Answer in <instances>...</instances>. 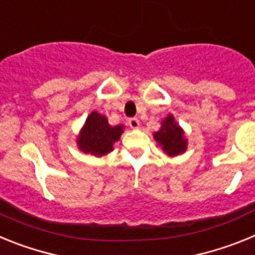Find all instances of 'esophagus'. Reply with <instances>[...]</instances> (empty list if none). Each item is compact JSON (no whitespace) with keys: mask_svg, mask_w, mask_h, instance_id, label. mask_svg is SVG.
I'll list each match as a JSON object with an SVG mask.
<instances>
[{"mask_svg":"<svg viewBox=\"0 0 255 255\" xmlns=\"http://www.w3.org/2000/svg\"><path fill=\"white\" fill-rule=\"evenodd\" d=\"M129 126L131 128V129H138L139 125H140V123H139V120L136 119V117H131V119H129Z\"/></svg>","mask_w":255,"mask_h":255,"instance_id":"34e87169","label":"esophagus"}]
</instances>
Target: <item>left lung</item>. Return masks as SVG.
<instances>
[{"mask_svg": "<svg viewBox=\"0 0 255 255\" xmlns=\"http://www.w3.org/2000/svg\"><path fill=\"white\" fill-rule=\"evenodd\" d=\"M182 134L180 126L170 115L162 121L161 130L154 132V139L168 155H177L186 150V139Z\"/></svg>", "mask_w": 255, "mask_h": 255, "instance_id": "obj_1", "label": "left lung"}]
</instances>
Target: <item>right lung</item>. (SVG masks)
<instances>
[{
	"label": "right lung",
	"mask_w": 255,
	"mask_h": 255,
	"mask_svg": "<svg viewBox=\"0 0 255 255\" xmlns=\"http://www.w3.org/2000/svg\"><path fill=\"white\" fill-rule=\"evenodd\" d=\"M123 128V125L111 126L105 116L96 111L92 112L78 138L79 148L97 157L107 154L114 149L115 141L120 139Z\"/></svg>",
	"instance_id": "right-lung-1"
}]
</instances>
